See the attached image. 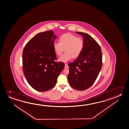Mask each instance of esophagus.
<instances>
[{
    "label": "esophagus",
    "mask_w": 129,
    "mask_h": 129,
    "mask_svg": "<svg viewBox=\"0 0 129 129\" xmlns=\"http://www.w3.org/2000/svg\"><path fill=\"white\" fill-rule=\"evenodd\" d=\"M69 68V67L68 66L67 63H65V67H64V68H65V69H68Z\"/></svg>",
    "instance_id": "esophagus-1"
}]
</instances>
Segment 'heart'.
Instances as JSON below:
<instances>
[{"label":"heart","mask_w":129,"mask_h":129,"mask_svg":"<svg viewBox=\"0 0 129 129\" xmlns=\"http://www.w3.org/2000/svg\"><path fill=\"white\" fill-rule=\"evenodd\" d=\"M84 47L83 40L77 38L70 33H66L59 37V43L53 44V49L57 55H61L64 51L66 52L59 59V61L66 62L72 58H77L81 55Z\"/></svg>","instance_id":"1"}]
</instances>
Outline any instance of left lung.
Masks as SVG:
<instances>
[{
	"instance_id": "8db88e82",
	"label": "left lung",
	"mask_w": 129,
	"mask_h": 129,
	"mask_svg": "<svg viewBox=\"0 0 129 129\" xmlns=\"http://www.w3.org/2000/svg\"><path fill=\"white\" fill-rule=\"evenodd\" d=\"M84 39L82 53L73 62L68 64L70 72L68 80L73 88L84 90L94 84L102 66V54L100 46L92 37L76 32Z\"/></svg>"
}]
</instances>
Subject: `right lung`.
Returning <instances> with one entry per match:
<instances>
[{"instance_id":"right-lung-1","label":"right lung","mask_w":129,"mask_h":129,"mask_svg":"<svg viewBox=\"0 0 129 129\" xmlns=\"http://www.w3.org/2000/svg\"><path fill=\"white\" fill-rule=\"evenodd\" d=\"M56 36L53 31L38 34L23 49V68L27 82L35 90L46 91L55 86L64 63L57 59L53 49Z\"/></svg>"}]
</instances>
